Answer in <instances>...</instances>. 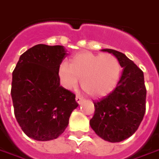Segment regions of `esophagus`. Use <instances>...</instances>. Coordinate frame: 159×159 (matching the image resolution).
<instances>
[{
    "label": "esophagus",
    "mask_w": 159,
    "mask_h": 159,
    "mask_svg": "<svg viewBox=\"0 0 159 159\" xmlns=\"http://www.w3.org/2000/svg\"><path fill=\"white\" fill-rule=\"evenodd\" d=\"M83 98L82 96H80V95H76V101L78 104H82L83 102Z\"/></svg>",
    "instance_id": "34e87169"
}]
</instances>
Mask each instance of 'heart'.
Listing matches in <instances>:
<instances>
[{"instance_id": "heart-1", "label": "heart", "mask_w": 159, "mask_h": 159, "mask_svg": "<svg viewBox=\"0 0 159 159\" xmlns=\"http://www.w3.org/2000/svg\"><path fill=\"white\" fill-rule=\"evenodd\" d=\"M120 71V63L113 54L83 52L72 56L69 66L62 63L58 74L64 88L74 89L77 86L78 80H82V88L88 94L100 97L109 93L115 88Z\"/></svg>"}]
</instances>
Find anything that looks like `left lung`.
Instances as JSON below:
<instances>
[{
  "instance_id": "8db88e82",
  "label": "left lung",
  "mask_w": 159,
  "mask_h": 159,
  "mask_svg": "<svg viewBox=\"0 0 159 159\" xmlns=\"http://www.w3.org/2000/svg\"><path fill=\"white\" fill-rule=\"evenodd\" d=\"M103 51L116 56L123 69L116 89L93 102L95 111L89 123L103 140L120 142L131 136L143 119L147 89L143 71L124 53L113 49Z\"/></svg>"
}]
</instances>
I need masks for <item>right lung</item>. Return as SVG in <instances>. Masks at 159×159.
Wrapping results in <instances>:
<instances>
[{
    "mask_svg": "<svg viewBox=\"0 0 159 159\" xmlns=\"http://www.w3.org/2000/svg\"><path fill=\"white\" fill-rule=\"evenodd\" d=\"M66 54L62 46L38 44L20 56L12 71L14 115L25 134L34 140L58 138L78 107L76 94L59 85L58 70Z\"/></svg>",
    "mask_w": 159,
    "mask_h": 159,
    "instance_id": "obj_1",
    "label": "right lung"
}]
</instances>
